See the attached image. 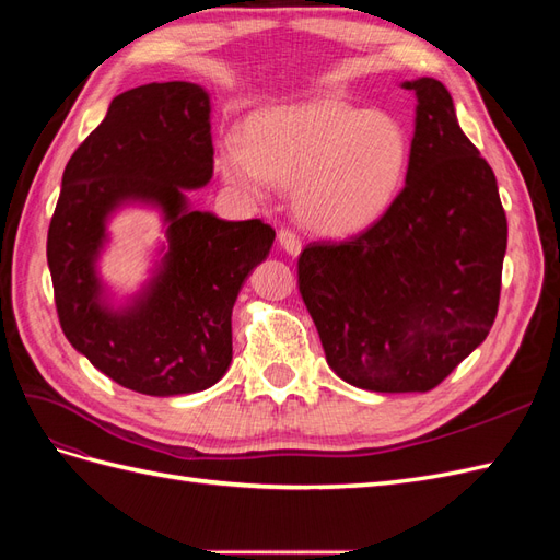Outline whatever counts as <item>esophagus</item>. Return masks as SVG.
<instances>
[{"label":"esophagus","instance_id":"34e87169","mask_svg":"<svg viewBox=\"0 0 560 560\" xmlns=\"http://www.w3.org/2000/svg\"><path fill=\"white\" fill-rule=\"evenodd\" d=\"M278 243H280V247H282L287 254H292V257H296V254H299L301 247H303L299 235H296L294 231H290V229H280Z\"/></svg>","mask_w":560,"mask_h":560}]
</instances>
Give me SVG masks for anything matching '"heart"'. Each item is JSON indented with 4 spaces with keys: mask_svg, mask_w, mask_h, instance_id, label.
Returning <instances> with one entry per match:
<instances>
[{
    "mask_svg": "<svg viewBox=\"0 0 560 560\" xmlns=\"http://www.w3.org/2000/svg\"><path fill=\"white\" fill-rule=\"evenodd\" d=\"M214 163L249 200H266L276 184L292 189L303 226L346 238L393 208L409 175L411 138L395 114L322 95L249 114L243 140H219Z\"/></svg>",
    "mask_w": 560,
    "mask_h": 560,
    "instance_id": "b5f03b06",
    "label": "heart"
}]
</instances>
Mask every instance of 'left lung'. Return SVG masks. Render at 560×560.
Returning <instances> with one entry per match:
<instances>
[{"instance_id":"8db88e82","label":"left lung","mask_w":560,"mask_h":560,"mask_svg":"<svg viewBox=\"0 0 560 560\" xmlns=\"http://www.w3.org/2000/svg\"><path fill=\"white\" fill-rule=\"evenodd\" d=\"M404 189L374 226L311 243L299 292L338 378L428 393L483 343L500 301L506 217L498 182L442 81L420 77Z\"/></svg>"}]
</instances>
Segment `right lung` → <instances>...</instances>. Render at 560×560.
Masks as SVG:
<instances>
[{
  "label": "right lung",
  "instance_id": "right-lung-1",
  "mask_svg": "<svg viewBox=\"0 0 560 560\" xmlns=\"http://www.w3.org/2000/svg\"><path fill=\"white\" fill-rule=\"evenodd\" d=\"M210 93L189 81L147 83L112 100L65 167L46 259L60 327L105 376L151 397L212 387L233 358L231 313L276 231L226 222L189 202L212 179ZM159 209L166 243L150 280L121 304L98 276L108 219Z\"/></svg>",
  "mask_w": 560,
  "mask_h": 560
}]
</instances>
